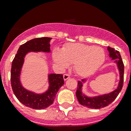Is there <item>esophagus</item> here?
<instances>
[{"label":"esophagus","instance_id":"esophagus-1","mask_svg":"<svg viewBox=\"0 0 131 131\" xmlns=\"http://www.w3.org/2000/svg\"><path fill=\"white\" fill-rule=\"evenodd\" d=\"M70 78V76H69L68 74H64L63 75V79H64V80L66 81V80H67L68 79Z\"/></svg>","mask_w":131,"mask_h":131}]
</instances>
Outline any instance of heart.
Returning a JSON list of instances; mask_svg holds the SVG:
<instances>
[{
    "label": "heart",
    "mask_w": 131,
    "mask_h": 131,
    "mask_svg": "<svg viewBox=\"0 0 131 131\" xmlns=\"http://www.w3.org/2000/svg\"><path fill=\"white\" fill-rule=\"evenodd\" d=\"M52 58L61 69H66L74 64L75 73L86 77L94 73L105 60V52L102 48L80 43H69L61 50L54 49Z\"/></svg>",
    "instance_id": "1"
}]
</instances>
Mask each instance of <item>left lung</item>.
<instances>
[{"instance_id": "8db88e82", "label": "left lung", "mask_w": 131, "mask_h": 131, "mask_svg": "<svg viewBox=\"0 0 131 131\" xmlns=\"http://www.w3.org/2000/svg\"><path fill=\"white\" fill-rule=\"evenodd\" d=\"M107 50L109 52V56L110 58H111V60H114V62L116 63L117 66V69L119 72V77H120L118 85L116 89L110 93L96 95V96H88L83 93L82 91L83 83H86L87 80L82 79L81 81H79L76 91L77 98L78 100L79 104L89 108L100 109L108 106L116 98V97L118 96L123 88V79H124V64L122 60L120 52L118 51L115 50V49L109 46Z\"/></svg>"}]
</instances>
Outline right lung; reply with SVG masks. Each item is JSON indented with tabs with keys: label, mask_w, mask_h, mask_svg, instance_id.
I'll list each match as a JSON object with an SVG mask.
<instances>
[{
	"label": "right lung",
	"mask_w": 131,
	"mask_h": 131,
	"mask_svg": "<svg viewBox=\"0 0 131 131\" xmlns=\"http://www.w3.org/2000/svg\"><path fill=\"white\" fill-rule=\"evenodd\" d=\"M51 40L52 38L48 37L35 38L20 46L11 66L10 82L14 94L23 105L36 110L45 109L52 104L56 93L64 85L63 76L60 74H48V90L43 93H38L25 89L22 85L20 81L21 70L25 56L28 53L50 52Z\"/></svg>",
	"instance_id": "1"
}]
</instances>
